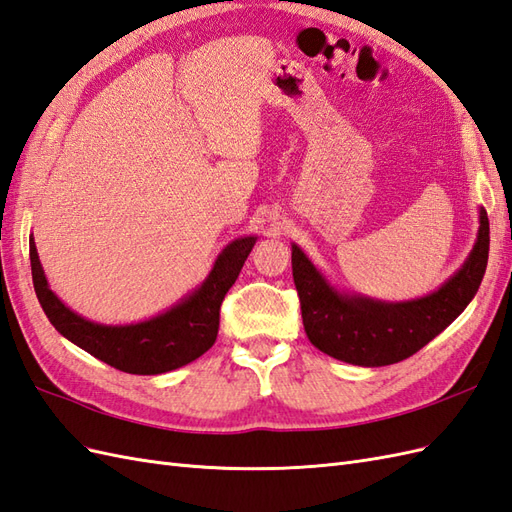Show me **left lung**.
<instances>
[{"label": "left lung", "mask_w": 512, "mask_h": 512, "mask_svg": "<svg viewBox=\"0 0 512 512\" xmlns=\"http://www.w3.org/2000/svg\"><path fill=\"white\" fill-rule=\"evenodd\" d=\"M478 234L461 269L433 293L407 301H381L331 284L297 243L293 278L301 319L316 349L353 366H390L439 336L478 293L489 260V217L478 209Z\"/></svg>", "instance_id": "obj_1"}]
</instances>
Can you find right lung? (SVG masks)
<instances>
[{"label": "right lung", "mask_w": 512, "mask_h": 512, "mask_svg": "<svg viewBox=\"0 0 512 512\" xmlns=\"http://www.w3.org/2000/svg\"><path fill=\"white\" fill-rule=\"evenodd\" d=\"M256 241V234L230 241L217 254L213 269L200 286L189 290L168 310L137 323L105 325L68 308L47 282L34 237H30L32 280L49 323L66 340L129 375H163L187 366L213 347L219 329V306L237 282Z\"/></svg>", "instance_id": "1"}]
</instances>
